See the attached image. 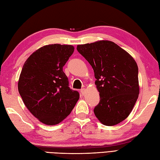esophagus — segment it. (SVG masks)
Here are the masks:
<instances>
[{"label": "esophagus", "mask_w": 160, "mask_h": 160, "mask_svg": "<svg viewBox=\"0 0 160 160\" xmlns=\"http://www.w3.org/2000/svg\"><path fill=\"white\" fill-rule=\"evenodd\" d=\"M80 93H82V95H84L86 93V89H82L80 90Z\"/></svg>", "instance_id": "1"}]
</instances>
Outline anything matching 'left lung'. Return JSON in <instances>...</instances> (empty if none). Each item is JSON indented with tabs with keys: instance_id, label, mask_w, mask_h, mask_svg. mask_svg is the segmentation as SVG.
<instances>
[{
	"instance_id": "obj_1",
	"label": "left lung",
	"mask_w": 160,
	"mask_h": 160,
	"mask_svg": "<svg viewBox=\"0 0 160 160\" xmlns=\"http://www.w3.org/2000/svg\"><path fill=\"white\" fill-rule=\"evenodd\" d=\"M77 50L92 67L96 78L100 100L95 115L105 126L120 123L131 113L140 93L136 62L109 40L78 45Z\"/></svg>"
}]
</instances>
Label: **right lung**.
Returning <instances> with one entry per match:
<instances>
[{
	"label": "right lung",
	"mask_w": 160,
	"mask_h": 160,
	"mask_svg": "<svg viewBox=\"0 0 160 160\" xmlns=\"http://www.w3.org/2000/svg\"><path fill=\"white\" fill-rule=\"evenodd\" d=\"M73 52L69 45L43 46L27 59L20 74L18 89L24 104L46 125L60 123L79 100V93L70 89L62 70Z\"/></svg>",
	"instance_id": "obj_1"
}]
</instances>
